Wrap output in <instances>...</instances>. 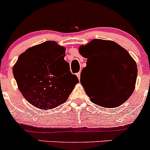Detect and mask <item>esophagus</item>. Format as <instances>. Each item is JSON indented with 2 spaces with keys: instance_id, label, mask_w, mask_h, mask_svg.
<instances>
[{
  "instance_id": "34e87169",
  "label": "esophagus",
  "mask_w": 150,
  "mask_h": 150,
  "mask_svg": "<svg viewBox=\"0 0 150 150\" xmlns=\"http://www.w3.org/2000/svg\"><path fill=\"white\" fill-rule=\"evenodd\" d=\"M76 75H77V76H78V79L80 80V78H81V73H80V72H78V73H77Z\"/></svg>"
}]
</instances>
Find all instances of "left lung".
Instances as JSON below:
<instances>
[{
    "label": "left lung",
    "mask_w": 150,
    "mask_h": 150,
    "mask_svg": "<svg viewBox=\"0 0 150 150\" xmlns=\"http://www.w3.org/2000/svg\"><path fill=\"white\" fill-rule=\"evenodd\" d=\"M79 52L87 59L81 79L91 66L99 69L94 88L83 86L85 91L94 104L114 108L128 100L135 88L137 65L129 53L115 42L94 39L79 47Z\"/></svg>",
    "instance_id": "8db88e82"
}]
</instances>
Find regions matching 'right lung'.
<instances>
[{
    "label": "right lung",
    "instance_id": "right-lung-1",
    "mask_svg": "<svg viewBox=\"0 0 150 150\" xmlns=\"http://www.w3.org/2000/svg\"><path fill=\"white\" fill-rule=\"evenodd\" d=\"M64 56L65 48L49 40L19 57L13 76L22 96L32 105L41 110L55 108L66 102L79 82L69 71Z\"/></svg>",
    "mask_w": 150,
    "mask_h": 150
}]
</instances>
